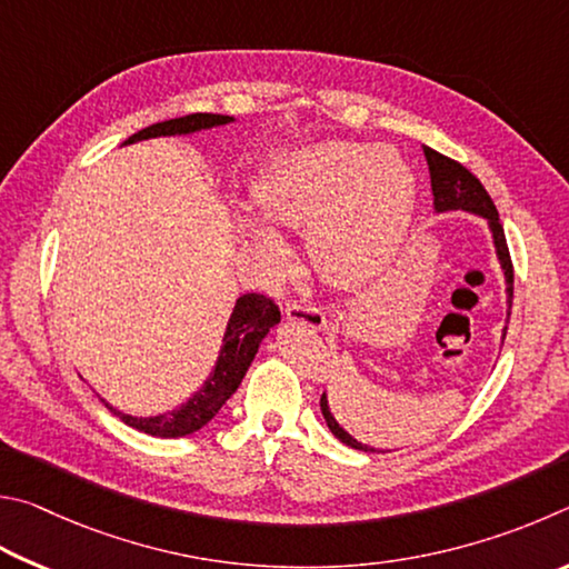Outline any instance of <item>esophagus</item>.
<instances>
[{
    "instance_id": "34e87169",
    "label": "esophagus",
    "mask_w": 569,
    "mask_h": 569,
    "mask_svg": "<svg viewBox=\"0 0 569 569\" xmlns=\"http://www.w3.org/2000/svg\"><path fill=\"white\" fill-rule=\"evenodd\" d=\"M284 317L292 322H302L307 327H312V330H325L327 327L325 315L312 305H302V302L284 305Z\"/></svg>"
}]
</instances>
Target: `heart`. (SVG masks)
I'll list each match as a JSON object with an SVG mask.
<instances>
[{"instance_id": "1", "label": "heart", "mask_w": 569, "mask_h": 569, "mask_svg": "<svg viewBox=\"0 0 569 569\" xmlns=\"http://www.w3.org/2000/svg\"><path fill=\"white\" fill-rule=\"evenodd\" d=\"M252 197L269 227L310 229L317 274L355 290L400 252L417 207V177L395 149L332 139L277 154L259 172ZM249 239L277 272L290 264V249L272 229L252 222Z\"/></svg>"}]
</instances>
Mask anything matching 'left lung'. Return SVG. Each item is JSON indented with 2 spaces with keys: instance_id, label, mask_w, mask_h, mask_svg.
Wrapping results in <instances>:
<instances>
[{
  "instance_id": "left-lung-1",
  "label": "left lung",
  "mask_w": 569,
  "mask_h": 569,
  "mask_svg": "<svg viewBox=\"0 0 569 569\" xmlns=\"http://www.w3.org/2000/svg\"><path fill=\"white\" fill-rule=\"evenodd\" d=\"M425 157L427 164H430V182H432V194H435V212L445 214V212H470L475 217H482L487 222V229L492 234V244H495V254L500 259L502 274H505V295H507V320H510V310H512V259H510V249H507V239H505V229L500 224V214H497V207L492 202V197L487 194V189L482 187L480 179H477L470 169H465L460 162L445 157L440 152H435L432 147H425ZM507 335V327L502 330V340ZM320 410L330 432L337 437V440L345 442L352 450H362V452H382L375 450L370 445L357 442L355 437L345 430V427L335 420V415L330 410V402H327V392L320 400Z\"/></svg>"
}]
</instances>
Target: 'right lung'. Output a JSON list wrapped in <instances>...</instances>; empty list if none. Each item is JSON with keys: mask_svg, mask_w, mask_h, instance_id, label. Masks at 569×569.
<instances>
[{"mask_svg": "<svg viewBox=\"0 0 569 569\" xmlns=\"http://www.w3.org/2000/svg\"><path fill=\"white\" fill-rule=\"evenodd\" d=\"M232 122L234 117L197 112V114L167 119V122H157L152 127L139 129L137 134L124 139L122 144H134V142H142V139H154V137H184V134L202 132V129H214ZM277 322H279L277 305L272 300H267L264 295L249 292V295L237 297L232 315H229L227 327H224L222 347H219L212 372L207 375L202 387H197V392H192L189 400L174 407V410L149 415V417L127 415L122 410H117L114 405H109L107 400L102 402L109 407V412H114L124 425L152 437H184L202 430V427L212 420L219 410H222V405L229 400V397L237 392L239 382H242L244 372L254 360L259 345H262L269 330L277 327Z\"/></svg>", "mask_w": 569, "mask_h": 569, "instance_id": "1", "label": "right lung"}]
</instances>
